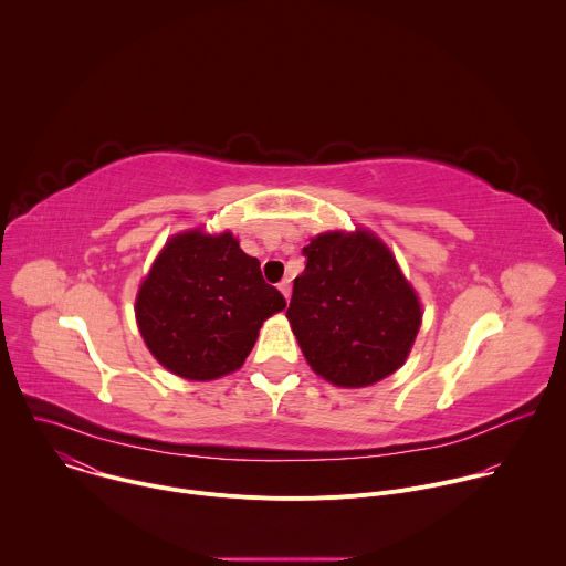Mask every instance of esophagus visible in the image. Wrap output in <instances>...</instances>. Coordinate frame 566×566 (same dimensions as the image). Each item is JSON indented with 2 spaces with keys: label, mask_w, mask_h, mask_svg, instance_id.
Instances as JSON below:
<instances>
[{
  "label": "esophagus",
  "mask_w": 566,
  "mask_h": 566,
  "mask_svg": "<svg viewBox=\"0 0 566 566\" xmlns=\"http://www.w3.org/2000/svg\"><path fill=\"white\" fill-rule=\"evenodd\" d=\"M277 289L282 291V295L289 300L291 297V280L289 277H284L280 284H277Z\"/></svg>",
  "instance_id": "esophagus-1"
}]
</instances>
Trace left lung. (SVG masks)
Wrapping results in <instances>:
<instances>
[{
	"label": "left lung",
	"instance_id": "left-lung-1",
	"mask_svg": "<svg viewBox=\"0 0 566 566\" xmlns=\"http://www.w3.org/2000/svg\"><path fill=\"white\" fill-rule=\"evenodd\" d=\"M286 317L311 369L338 387H367L406 363L421 304L369 230L322 232L302 249Z\"/></svg>",
	"mask_w": 566,
	"mask_h": 566
}]
</instances>
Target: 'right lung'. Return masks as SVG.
Here are the masks:
<instances>
[{
  "label": "right lung",
  "mask_w": 566,
  "mask_h": 566,
  "mask_svg": "<svg viewBox=\"0 0 566 566\" xmlns=\"http://www.w3.org/2000/svg\"><path fill=\"white\" fill-rule=\"evenodd\" d=\"M286 306L260 260L232 232L175 234L136 295V322L151 356L188 380H214L244 365L264 319Z\"/></svg>",
  "instance_id": "right-lung-1"
}]
</instances>
